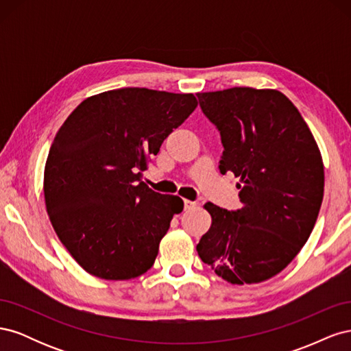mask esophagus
Instances as JSON below:
<instances>
[{"instance_id": "1", "label": "esophagus", "mask_w": 351, "mask_h": 351, "mask_svg": "<svg viewBox=\"0 0 351 351\" xmlns=\"http://www.w3.org/2000/svg\"><path fill=\"white\" fill-rule=\"evenodd\" d=\"M196 206V204L195 202H192V200H187V199H184V209H192V208H195Z\"/></svg>"}]
</instances>
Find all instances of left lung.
<instances>
[{
    "label": "left lung",
    "instance_id": "1",
    "mask_svg": "<svg viewBox=\"0 0 351 351\" xmlns=\"http://www.w3.org/2000/svg\"><path fill=\"white\" fill-rule=\"evenodd\" d=\"M197 98L224 146L221 174L240 180L241 208L208 202L212 224L196 250L231 284L265 281L295 258L315 227L324 197L321 152L278 90L231 88Z\"/></svg>",
    "mask_w": 351,
    "mask_h": 351
}]
</instances>
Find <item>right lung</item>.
<instances>
[{"instance_id":"obj_1","label":"right lung","mask_w":351,"mask_h":351,"mask_svg":"<svg viewBox=\"0 0 351 351\" xmlns=\"http://www.w3.org/2000/svg\"><path fill=\"white\" fill-rule=\"evenodd\" d=\"M196 107L192 93L123 88L84 99L61 125L45 165V205L90 275L132 280L152 268L183 200L154 192L142 171Z\"/></svg>"}]
</instances>
